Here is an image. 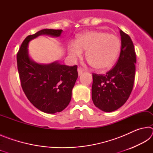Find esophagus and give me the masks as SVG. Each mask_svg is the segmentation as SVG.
<instances>
[{
	"label": "esophagus",
	"instance_id": "obj_1",
	"mask_svg": "<svg viewBox=\"0 0 153 153\" xmlns=\"http://www.w3.org/2000/svg\"><path fill=\"white\" fill-rule=\"evenodd\" d=\"M77 71H78V75L80 76V75L82 74L83 71H84V69L81 68V67H78V68H77Z\"/></svg>",
	"mask_w": 153,
	"mask_h": 153
}]
</instances>
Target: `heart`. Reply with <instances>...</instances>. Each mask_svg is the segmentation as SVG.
<instances>
[{
	"label": "heart",
	"instance_id": "obj_1",
	"mask_svg": "<svg viewBox=\"0 0 153 153\" xmlns=\"http://www.w3.org/2000/svg\"><path fill=\"white\" fill-rule=\"evenodd\" d=\"M120 49V38L102 31L83 33L77 36L75 42L68 45V52L73 59L80 57L82 51H86L87 61L98 71L111 68L117 60Z\"/></svg>",
	"mask_w": 153,
	"mask_h": 153
}]
</instances>
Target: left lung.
<instances>
[{"label": "left lung", "mask_w": 153, "mask_h": 153, "mask_svg": "<svg viewBox=\"0 0 153 153\" xmlns=\"http://www.w3.org/2000/svg\"><path fill=\"white\" fill-rule=\"evenodd\" d=\"M120 32L121 48L115 65L106 74H92V101L105 112H112L125 104L134 86L135 49L129 36L121 30Z\"/></svg>", "instance_id": "1"}]
</instances>
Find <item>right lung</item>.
I'll return each instance as SVG.
<instances>
[{"label":"right lung","instance_id":"1","mask_svg":"<svg viewBox=\"0 0 153 153\" xmlns=\"http://www.w3.org/2000/svg\"><path fill=\"white\" fill-rule=\"evenodd\" d=\"M62 30L45 29L27 36L17 54V69L22 89L30 102L38 109L55 113L65 109L71 98L72 89L78 76L77 66H67L54 62L38 64L28 56L30 40L38 36H61Z\"/></svg>","mask_w":153,"mask_h":153}]
</instances>
